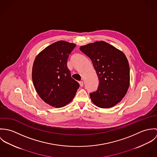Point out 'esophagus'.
<instances>
[{
    "mask_svg": "<svg viewBox=\"0 0 157 157\" xmlns=\"http://www.w3.org/2000/svg\"><path fill=\"white\" fill-rule=\"evenodd\" d=\"M79 84H80V86L81 87H82V86H83V81L79 82Z\"/></svg>",
    "mask_w": 157,
    "mask_h": 157,
    "instance_id": "34e87169",
    "label": "esophagus"
}]
</instances>
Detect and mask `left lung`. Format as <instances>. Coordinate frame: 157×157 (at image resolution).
Returning <instances> with one entry per match:
<instances>
[{
  "label": "left lung",
  "mask_w": 157,
  "mask_h": 157,
  "mask_svg": "<svg viewBox=\"0 0 157 157\" xmlns=\"http://www.w3.org/2000/svg\"><path fill=\"white\" fill-rule=\"evenodd\" d=\"M80 49L90 57L99 79L97 90L90 93L92 101L101 108L115 106L129 86L130 69L126 56L103 41L82 46Z\"/></svg>",
  "instance_id": "8db88e82"
}]
</instances>
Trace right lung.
Instances as JSON below:
<instances>
[{"mask_svg":"<svg viewBox=\"0 0 157 157\" xmlns=\"http://www.w3.org/2000/svg\"><path fill=\"white\" fill-rule=\"evenodd\" d=\"M75 46L58 41L46 47L34 62L32 78L35 89L40 98L52 106L62 108L67 105L79 88L67 67V59Z\"/></svg>","mask_w":157,"mask_h":157,"instance_id":"add662e5","label":"right lung"}]
</instances>
